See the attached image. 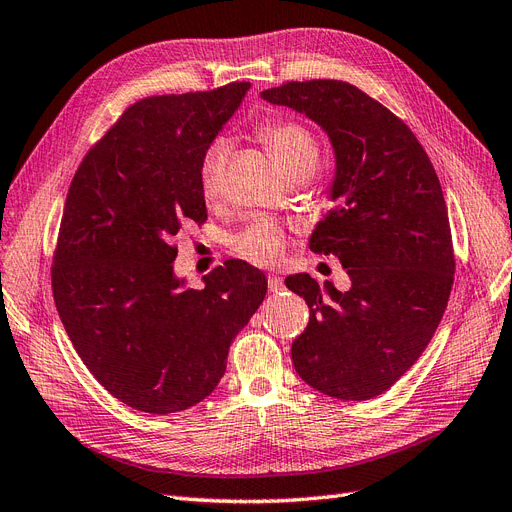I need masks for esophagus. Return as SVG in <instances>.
Here are the masks:
<instances>
[{"instance_id": "34e87169", "label": "esophagus", "mask_w": 512, "mask_h": 512, "mask_svg": "<svg viewBox=\"0 0 512 512\" xmlns=\"http://www.w3.org/2000/svg\"><path fill=\"white\" fill-rule=\"evenodd\" d=\"M282 287H285V285H282V278H280V276H270V278H268V289H270L272 293L282 291Z\"/></svg>"}]
</instances>
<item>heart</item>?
Segmentation results:
<instances>
[{
  "label": "heart",
  "instance_id": "b5f03b06",
  "mask_svg": "<svg viewBox=\"0 0 512 512\" xmlns=\"http://www.w3.org/2000/svg\"><path fill=\"white\" fill-rule=\"evenodd\" d=\"M255 130L289 179L308 177L312 173L320 156V147L316 135L304 122L293 118H268L259 122ZM230 149V141L223 137L211 141V145L204 149L198 181L206 200H215L221 194ZM285 242V230L276 221L257 217L234 236L232 246L242 257L266 266L282 255Z\"/></svg>",
  "mask_w": 512,
  "mask_h": 512
}]
</instances>
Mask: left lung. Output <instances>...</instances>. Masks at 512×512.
I'll return each mask as SVG.
<instances>
[{
  "label": "left lung",
  "instance_id": "left-lung-1",
  "mask_svg": "<svg viewBox=\"0 0 512 512\" xmlns=\"http://www.w3.org/2000/svg\"><path fill=\"white\" fill-rule=\"evenodd\" d=\"M261 97L306 113L331 139L337 204L310 249L335 255L352 282L342 293L308 274L285 280L310 308L295 371L333 399H373L418 361L447 308L456 257L439 177L409 126L348 82H287Z\"/></svg>",
  "mask_w": 512,
  "mask_h": 512
}]
</instances>
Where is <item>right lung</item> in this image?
<instances>
[{
  "label": "right lung",
  "instance_id": "add662e5",
  "mask_svg": "<svg viewBox=\"0 0 512 512\" xmlns=\"http://www.w3.org/2000/svg\"><path fill=\"white\" fill-rule=\"evenodd\" d=\"M249 82L130 105L90 147L69 185L52 259V295L75 352L124 405L177 413L211 394L227 350L266 297L242 259L183 289L175 236L206 221L204 149Z\"/></svg>",
  "mask_w": 512,
  "mask_h": 512
}]
</instances>
